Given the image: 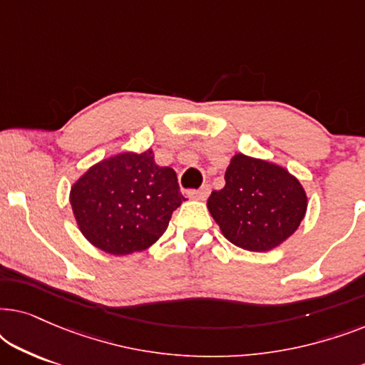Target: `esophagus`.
Here are the masks:
<instances>
[{
	"label": "esophagus",
	"instance_id": "34e87169",
	"mask_svg": "<svg viewBox=\"0 0 365 365\" xmlns=\"http://www.w3.org/2000/svg\"><path fill=\"white\" fill-rule=\"evenodd\" d=\"M189 197L192 199H199V201H204L209 196V186H202L201 189H192V191H189Z\"/></svg>",
	"mask_w": 365,
	"mask_h": 365
}]
</instances>
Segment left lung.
I'll return each mask as SVG.
<instances>
[{
  "label": "left lung",
  "mask_w": 365,
  "mask_h": 365,
  "mask_svg": "<svg viewBox=\"0 0 365 365\" xmlns=\"http://www.w3.org/2000/svg\"><path fill=\"white\" fill-rule=\"evenodd\" d=\"M226 186L212 191L207 207L224 237L247 251H269L296 232L307 209L301 182L276 164L236 154Z\"/></svg>",
  "instance_id": "8db88e82"
}]
</instances>
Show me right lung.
Instances as JSON below:
<instances>
[{"label": "right lung", "instance_id": "obj_1", "mask_svg": "<svg viewBox=\"0 0 365 365\" xmlns=\"http://www.w3.org/2000/svg\"><path fill=\"white\" fill-rule=\"evenodd\" d=\"M78 226L93 246L114 256L144 251L181 206L178 176L146 153H123L89 168L69 194Z\"/></svg>", "mask_w": 365, "mask_h": 365}]
</instances>
